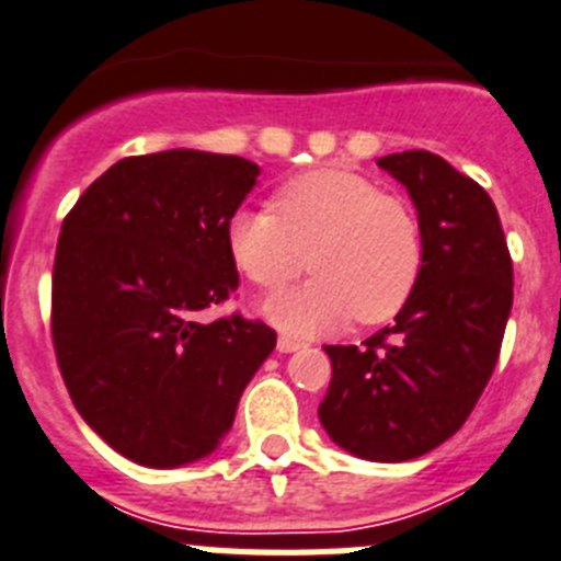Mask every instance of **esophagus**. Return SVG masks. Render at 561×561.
Returning <instances> with one entry per match:
<instances>
[{
    "label": "esophagus",
    "instance_id": "obj_1",
    "mask_svg": "<svg viewBox=\"0 0 561 561\" xmlns=\"http://www.w3.org/2000/svg\"><path fill=\"white\" fill-rule=\"evenodd\" d=\"M305 347V341L294 339V335H279V350L282 353H294V350Z\"/></svg>",
    "mask_w": 561,
    "mask_h": 561
}]
</instances>
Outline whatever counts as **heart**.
I'll list each match as a JSON object with an SVG mask.
<instances>
[{
	"label": "heart",
	"mask_w": 561,
	"mask_h": 561,
	"mask_svg": "<svg viewBox=\"0 0 561 561\" xmlns=\"http://www.w3.org/2000/svg\"><path fill=\"white\" fill-rule=\"evenodd\" d=\"M226 245L240 274L262 290H279L313 267L308 285L265 301L267 319L290 333L335 328L350 316L362 324L392 319L423 267L412 206L347 169H313L282 183L271 211L233 214Z\"/></svg>",
	"instance_id": "obj_1"
}]
</instances>
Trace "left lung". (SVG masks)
<instances>
[{"instance_id":"1","label":"left lung","mask_w":561,"mask_h":561,"mask_svg":"<svg viewBox=\"0 0 561 561\" xmlns=\"http://www.w3.org/2000/svg\"><path fill=\"white\" fill-rule=\"evenodd\" d=\"M378 165L415 203L423 267L392 328L362 347H324L333 378L319 421L355 457L401 462L469 421L503 347L514 265L480 183L423 149L387 154Z\"/></svg>"}]
</instances>
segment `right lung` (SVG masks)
<instances>
[{"label":"right lung","instance_id":"1","mask_svg":"<svg viewBox=\"0 0 561 561\" xmlns=\"http://www.w3.org/2000/svg\"><path fill=\"white\" fill-rule=\"evenodd\" d=\"M256 174L237 154H135L61 222L50 294L58 369L78 415L140 466L211 455L276 347L274 328L237 310L197 319L240 287L226 226Z\"/></svg>","mask_w":561,"mask_h":561}]
</instances>
